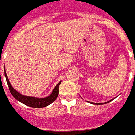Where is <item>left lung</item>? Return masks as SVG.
Returning <instances> with one entry per match:
<instances>
[{
    "label": "left lung",
    "mask_w": 135,
    "mask_h": 135,
    "mask_svg": "<svg viewBox=\"0 0 135 135\" xmlns=\"http://www.w3.org/2000/svg\"><path fill=\"white\" fill-rule=\"evenodd\" d=\"M114 98L113 99H112V100H109V101L105 102V103H91V102H89V101L88 103H91V104H96V105H103V104H106V103H109V102L112 101V100H114Z\"/></svg>",
    "instance_id": "8db88e82"
}]
</instances>
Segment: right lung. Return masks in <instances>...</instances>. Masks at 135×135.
Segmentation results:
<instances>
[{
	"instance_id": "right-lung-1",
	"label": "right lung",
	"mask_w": 135,
	"mask_h": 135,
	"mask_svg": "<svg viewBox=\"0 0 135 135\" xmlns=\"http://www.w3.org/2000/svg\"><path fill=\"white\" fill-rule=\"evenodd\" d=\"M4 73H5V78H6V80H7L9 89L10 91V93L12 94V95L17 100H18L22 103L25 104L26 105L31 107H35V108L45 107L52 103V102H54L56 100V98H57L58 94H59V86L62 83V81H60V83L55 86V87L53 89L52 93L49 96L45 97V98H37V97H34V96H25V95L21 94L17 91L15 90L14 88H13V86L11 85L10 82L9 81L5 69L4 70Z\"/></svg>"
}]
</instances>
